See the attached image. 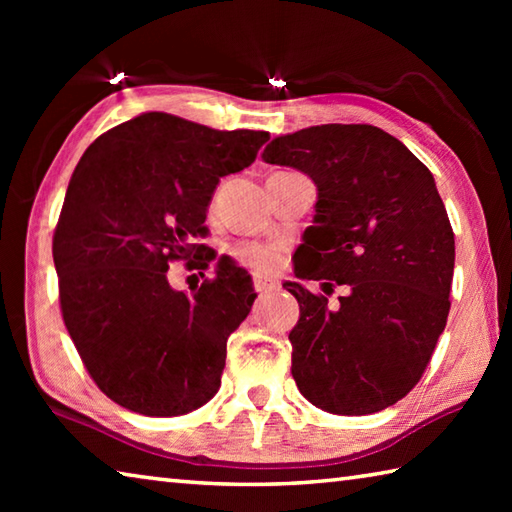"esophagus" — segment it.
I'll return each mask as SVG.
<instances>
[{"instance_id": "1", "label": "esophagus", "mask_w": 512, "mask_h": 512, "mask_svg": "<svg viewBox=\"0 0 512 512\" xmlns=\"http://www.w3.org/2000/svg\"><path fill=\"white\" fill-rule=\"evenodd\" d=\"M253 287H255V291H273L277 287V282L271 280V277L253 275Z\"/></svg>"}]
</instances>
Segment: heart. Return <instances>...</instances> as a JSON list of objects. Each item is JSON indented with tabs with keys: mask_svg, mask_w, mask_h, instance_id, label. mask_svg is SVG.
<instances>
[{
	"mask_svg": "<svg viewBox=\"0 0 512 512\" xmlns=\"http://www.w3.org/2000/svg\"><path fill=\"white\" fill-rule=\"evenodd\" d=\"M230 255L237 264L255 273H273L282 262V248L277 244H264V241H241L232 246Z\"/></svg>",
	"mask_w": 512,
	"mask_h": 512,
	"instance_id": "b5f03b06",
	"label": "heart"
}]
</instances>
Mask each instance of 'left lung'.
<instances>
[{
  "instance_id": "8db88e82",
  "label": "left lung",
  "mask_w": 512,
  "mask_h": 512,
  "mask_svg": "<svg viewBox=\"0 0 512 512\" xmlns=\"http://www.w3.org/2000/svg\"><path fill=\"white\" fill-rule=\"evenodd\" d=\"M268 164L305 171L318 187L300 280L349 289L334 310L323 293L287 282L300 305L291 375L318 409L377 413L418 384L449 314L454 230L431 171L370 124H323L266 146Z\"/></svg>"
}]
</instances>
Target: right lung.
Masks as SVG:
<instances>
[{"label": "right lung", "mask_w": 512, "mask_h": 512, "mask_svg": "<svg viewBox=\"0 0 512 512\" xmlns=\"http://www.w3.org/2000/svg\"><path fill=\"white\" fill-rule=\"evenodd\" d=\"M266 142L146 112L99 135L74 169L51 248L60 311L94 384L124 409L171 418L219 391L228 336L255 300L250 275L219 266L185 293L167 271L214 262L210 198Z\"/></svg>", "instance_id": "add662e5"}]
</instances>
